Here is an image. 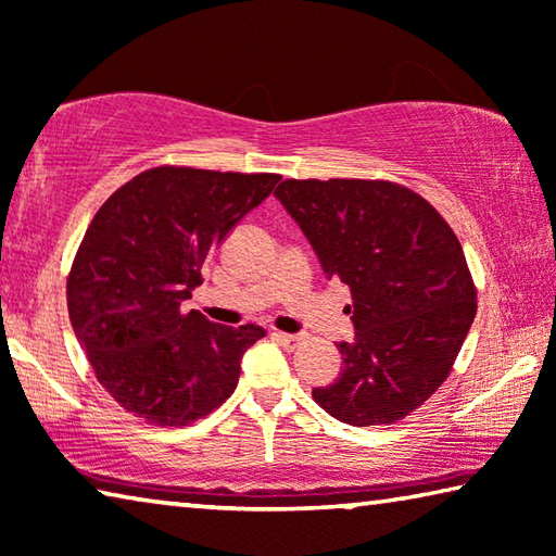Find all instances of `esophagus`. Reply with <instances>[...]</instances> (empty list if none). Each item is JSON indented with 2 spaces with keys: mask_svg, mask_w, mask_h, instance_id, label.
I'll list each match as a JSON object with an SVG mask.
<instances>
[{
  "mask_svg": "<svg viewBox=\"0 0 556 556\" xmlns=\"http://www.w3.org/2000/svg\"><path fill=\"white\" fill-rule=\"evenodd\" d=\"M273 337H276L278 342L288 349H295L300 342H303V337L300 334H288V332H273Z\"/></svg>",
  "mask_w": 556,
  "mask_h": 556,
  "instance_id": "1",
  "label": "esophagus"
}]
</instances>
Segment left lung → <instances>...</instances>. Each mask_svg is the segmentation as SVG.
I'll list each match as a JSON object with an SVG mask.
<instances>
[{
  "label": "left lung",
  "instance_id": "left-lung-1",
  "mask_svg": "<svg viewBox=\"0 0 556 556\" xmlns=\"http://www.w3.org/2000/svg\"><path fill=\"white\" fill-rule=\"evenodd\" d=\"M315 249L327 278L352 288L354 339L342 376L313 388L354 427L391 425L450 376L476 317L459 239L420 194L383 180H283L273 192Z\"/></svg>",
  "mask_w": 556,
  "mask_h": 556
}]
</instances>
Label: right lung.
Instances as JSON below:
<instances>
[{
    "mask_svg": "<svg viewBox=\"0 0 556 556\" xmlns=\"http://www.w3.org/2000/svg\"><path fill=\"white\" fill-rule=\"evenodd\" d=\"M280 178L151 168L94 214L67 278L77 342L110 395L155 427L200 420L233 393L263 327L214 325L182 300L229 231Z\"/></svg>",
    "mask_w": 556,
    "mask_h": 556,
    "instance_id": "right-lung-1",
    "label": "right lung"
}]
</instances>
